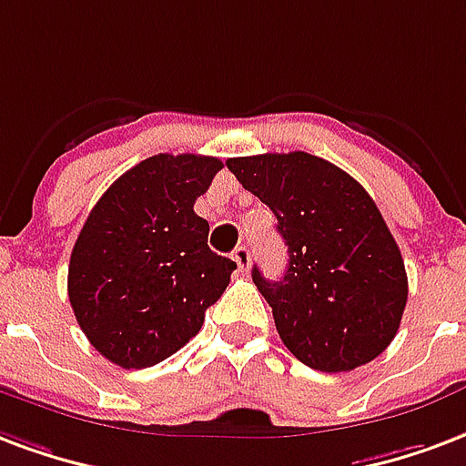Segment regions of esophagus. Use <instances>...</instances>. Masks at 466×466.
Returning <instances> with one entry per match:
<instances>
[{"label":"esophagus","instance_id":"34e87169","mask_svg":"<svg viewBox=\"0 0 466 466\" xmlns=\"http://www.w3.org/2000/svg\"><path fill=\"white\" fill-rule=\"evenodd\" d=\"M232 259L237 261L239 271H242V274H247V271H249V261H251L249 247H237V249L232 251Z\"/></svg>","mask_w":466,"mask_h":466}]
</instances>
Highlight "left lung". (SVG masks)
Instances as JSON below:
<instances>
[{
  "instance_id": "8db88e82",
  "label": "left lung",
  "mask_w": 466,
  "mask_h": 466,
  "mask_svg": "<svg viewBox=\"0 0 466 466\" xmlns=\"http://www.w3.org/2000/svg\"><path fill=\"white\" fill-rule=\"evenodd\" d=\"M227 167L274 212L289 249L279 281L251 271L284 346L323 373L380 356L400 329L408 274L363 185L301 150L229 157Z\"/></svg>"
}]
</instances>
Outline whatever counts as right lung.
Wrapping results in <instances>:
<instances>
[{"label": "right lung", "mask_w": 466, "mask_h": 466, "mask_svg": "<svg viewBox=\"0 0 466 466\" xmlns=\"http://www.w3.org/2000/svg\"><path fill=\"white\" fill-rule=\"evenodd\" d=\"M222 160L153 155L96 202L71 251L68 301L91 346L120 368L177 353L205 323L237 268L207 247L195 215Z\"/></svg>", "instance_id": "right-lung-1"}]
</instances>
